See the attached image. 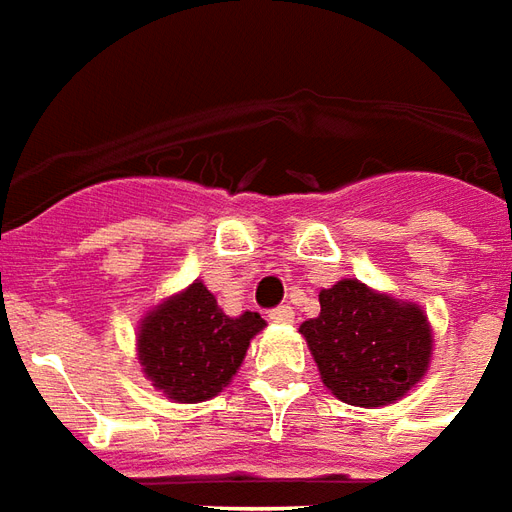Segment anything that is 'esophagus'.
Returning <instances> with one entry per match:
<instances>
[{
  "mask_svg": "<svg viewBox=\"0 0 512 512\" xmlns=\"http://www.w3.org/2000/svg\"><path fill=\"white\" fill-rule=\"evenodd\" d=\"M270 319L275 324H292L294 322V311L289 308V305H281V308L270 311Z\"/></svg>",
  "mask_w": 512,
  "mask_h": 512,
  "instance_id": "esophagus-1",
  "label": "esophagus"
}]
</instances>
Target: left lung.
Instances as JSON below:
<instances>
[{
  "label": "left lung",
  "mask_w": 512,
  "mask_h": 512,
  "mask_svg": "<svg viewBox=\"0 0 512 512\" xmlns=\"http://www.w3.org/2000/svg\"><path fill=\"white\" fill-rule=\"evenodd\" d=\"M322 311L300 324L324 387L343 404L376 409L423 382L434 330L417 302L341 278L319 292Z\"/></svg>",
  "instance_id": "1"
}]
</instances>
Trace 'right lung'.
Segmentation results:
<instances>
[{"label": "right lung", "mask_w": 512, "mask_h": 512, "mask_svg": "<svg viewBox=\"0 0 512 512\" xmlns=\"http://www.w3.org/2000/svg\"><path fill=\"white\" fill-rule=\"evenodd\" d=\"M264 327L267 322L253 311L226 316L215 294L196 278L141 316L138 365L169 401L199 404L229 387Z\"/></svg>", "instance_id": "obj_1"}]
</instances>
